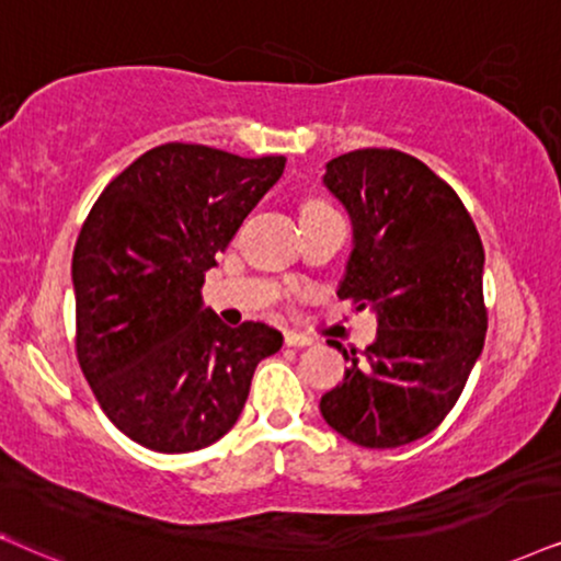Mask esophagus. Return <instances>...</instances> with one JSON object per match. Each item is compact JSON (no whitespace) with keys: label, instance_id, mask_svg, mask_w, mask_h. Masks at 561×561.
Wrapping results in <instances>:
<instances>
[{"label":"esophagus","instance_id":"34e87169","mask_svg":"<svg viewBox=\"0 0 561 561\" xmlns=\"http://www.w3.org/2000/svg\"><path fill=\"white\" fill-rule=\"evenodd\" d=\"M285 344L287 346H310L313 344V339L305 336V333H297V331H285Z\"/></svg>","mask_w":561,"mask_h":561}]
</instances>
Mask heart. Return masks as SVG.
<instances>
[{"label": "heart", "mask_w": 561, "mask_h": 561, "mask_svg": "<svg viewBox=\"0 0 561 561\" xmlns=\"http://www.w3.org/2000/svg\"><path fill=\"white\" fill-rule=\"evenodd\" d=\"M308 207H325V204H323V202H318V198H313V202L305 204V209H308Z\"/></svg>", "instance_id": "heart-1"}]
</instances>
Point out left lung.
I'll return each mask as SVG.
<instances>
[{
    "label": "left lung",
    "mask_w": 561,
    "mask_h": 561,
    "mask_svg": "<svg viewBox=\"0 0 561 561\" xmlns=\"http://www.w3.org/2000/svg\"><path fill=\"white\" fill-rule=\"evenodd\" d=\"M323 183L350 211L354 248L342 300L378 313V336L321 399L339 435L399 448L456 407L486 336L484 245L469 209L439 175L399 150H354Z\"/></svg>",
    "instance_id": "1"
}]
</instances>
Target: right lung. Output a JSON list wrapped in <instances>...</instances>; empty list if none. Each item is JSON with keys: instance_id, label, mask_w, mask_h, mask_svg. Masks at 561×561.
I'll return each mask as SVG.
<instances>
[{"instance_id": "right-lung-1", "label": "right lung", "mask_w": 561, "mask_h": 561, "mask_svg": "<svg viewBox=\"0 0 561 561\" xmlns=\"http://www.w3.org/2000/svg\"><path fill=\"white\" fill-rule=\"evenodd\" d=\"M282 170V154L168 141L92 204L72 256L77 359L134 443L158 453L217 443L238 422L256 365L279 352L272 325L230 329L202 308V285Z\"/></svg>"}]
</instances>
